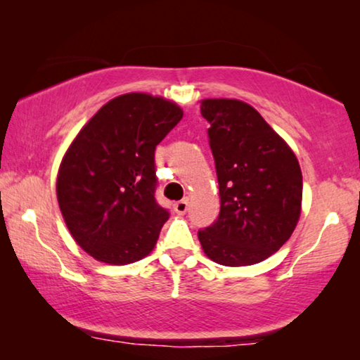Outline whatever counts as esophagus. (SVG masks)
Listing matches in <instances>:
<instances>
[{"label": "esophagus", "instance_id": "34e87169", "mask_svg": "<svg viewBox=\"0 0 360 360\" xmlns=\"http://www.w3.org/2000/svg\"><path fill=\"white\" fill-rule=\"evenodd\" d=\"M174 210H175V213H179V214H185L186 211H188V200L184 198V200L176 201V203L174 205Z\"/></svg>", "mask_w": 360, "mask_h": 360}]
</instances>
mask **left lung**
<instances>
[{"instance_id": "1", "label": "left lung", "mask_w": 360, "mask_h": 360, "mask_svg": "<svg viewBox=\"0 0 360 360\" xmlns=\"http://www.w3.org/2000/svg\"><path fill=\"white\" fill-rule=\"evenodd\" d=\"M219 184V216L198 231L205 254L228 267L259 264L292 236L302 210L297 157L239 100L201 101Z\"/></svg>"}]
</instances>
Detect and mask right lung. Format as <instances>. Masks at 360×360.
<instances>
[{
	"instance_id": "right-lung-1",
	"label": "right lung",
	"mask_w": 360,
	"mask_h": 360,
	"mask_svg": "<svg viewBox=\"0 0 360 360\" xmlns=\"http://www.w3.org/2000/svg\"><path fill=\"white\" fill-rule=\"evenodd\" d=\"M181 117L175 103L127 93L108 101L68 147L57 176L58 206L91 257L126 265L154 249L170 216L155 200V147Z\"/></svg>"
}]
</instances>
